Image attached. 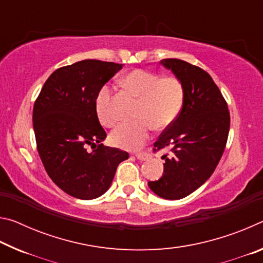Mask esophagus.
Masks as SVG:
<instances>
[{"mask_svg":"<svg viewBox=\"0 0 263 263\" xmlns=\"http://www.w3.org/2000/svg\"><path fill=\"white\" fill-rule=\"evenodd\" d=\"M136 157L137 159L141 160V161H145V160H148L151 158V154L147 152H139V153H136Z\"/></svg>","mask_w":263,"mask_h":263,"instance_id":"1","label":"esophagus"}]
</instances>
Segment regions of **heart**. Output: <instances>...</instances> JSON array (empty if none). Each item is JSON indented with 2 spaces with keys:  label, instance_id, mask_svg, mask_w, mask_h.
<instances>
[{
  "label": "heart",
  "instance_id": "heart-1",
  "mask_svg": "<svg viewBox=\"0 0 263 263\" xmlns=\"http://www.w3.org/2000/svg\"><path fill=\"white\" fill-rule=\"evenodd\" d=\"M122 82L138 97V119L118 125L111 133L110 140L117 147L137 149L148 139L152 126L163 130L175 122L183 106L184 87L175 77L161 78L146 69L131 70L125 74ZM111 88L103 86L95 100L97 117L105 126H112L116 122L111 110Z\"/></svg>",
  "mask_w": 263,
  "mask_h": 263
}]
</instances>
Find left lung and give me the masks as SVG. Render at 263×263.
<instances>
[{
    "label": "left lung",
    "instance_id": "obj_1",
    "mask_svg": "<svg viewBox=\"0 0 263 263\" xmlns=\"http://www.w3.org/2000/svg\"><path fill=\"white\" fill-rule=\"evenodd\" d=\"M184 87V102L175 122L154 142V151L171 147L163 155V174L149 181L154 194L181 199L198 189L215 172L230 131V111L219 88L205 70L180 59L160 62Z\"/></svg>",
    "mask_w": 263,
    "mask_h": 263
}]
</instances>
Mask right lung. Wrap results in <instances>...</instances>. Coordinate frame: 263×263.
Wrapping results in <instances>:
<instances>
[{
    "mask_svg": "<svg viewBox=\"0 0 263 263\" xmlns=\"http://www.w3.org/2000/svg\"><path fill=\"white\" fill-rule=\"evenodd\" d=\"M122 64L82 60L53 72L33 105L37 149L51 180L73 197L94 199L110 188L125 151L102 144L106 138L95 109L100 89ZM96 146L88 153L86 146Z\"/></svg>",
    "mask_w": 263,
    "mask_h": 263,
    "instance_id": "obj_1",
    "label": "right lung"
}]
</instances>
